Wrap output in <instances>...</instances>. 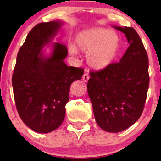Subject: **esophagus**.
Wrapping results in <instances>:
<instances>
[{
	"label": "esophagus",
	"mask_w": 161,
	"mask_h": 161,
	"mask_svg": "<svg viewBox=\"0 0 161 161\" xmlns=\"http://www.w3.org/2000/svg\"><path fill=\"white\" fill-rule=\"evenodd\" d=\"M89 75H88V74L87 73H85L84 74H83V75H82V79H83V81H84V82H87L88 81V79H89Z\"/></svg>",
	"instance_id": "obj_1"
}]
</instances>
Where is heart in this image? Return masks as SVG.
Masks as SVG:
<instances>
[{"instance_id":"obj_1","label":"heart","mask_w":161,"mask_h":161,"mask_svg":"<svg viewBox=\"0 0 161 161\" xmlns=\"http://www.w3.org/2000/svg\"><path fill=\"white\" fill-rule=\"evenodd\" d=\"M75 45L87 53V62L90 67L101 71L115 61L120 48V38L113 30L101 27L89 28L77 34ZM69 50L73 54L78 52L74 45L70 46Z\"/></svg>"}]
</instances>
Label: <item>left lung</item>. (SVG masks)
<instances>
[{"mask_svg": "<svg viewBox=\"0 0 161 161\" xmlns=\"http://www.w3.org/2000/svg\"><path fill=\"white\" fill-rule=\"evenodd\" d=\"M124 33L129 47L119 63L92 71L87 84L96 123L108 132H119L141 116L149 86L148 57L132 27L114 26Z\"/></svg>", "mask_w": 161, "mask_h": 161, "instance_id": "obj_1", "label": "left lung"}]
</instances>
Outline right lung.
Instances as JSON below:
<instances>
[{
  "label": "right lung",
  "instance_id": "add662e5",
  "mask_svg": "<svg viewBox=\"0 0 161 161\" xmlns=\"http://www.w3.org/2000/svg\"><path fill=\"white\" fill-rule=\"evenodd\" d=\"M64 24L60 20L33 27L20 47L12 77L14 100L19 115L29 128L48 133L64 121L70 86L82 79L84 69L64 62L67 48L54 42L51 54L42 50L51 43Z\"/></svg>",
  "mask_w": 161,
  "mask_h": 161
}]
</instances>
